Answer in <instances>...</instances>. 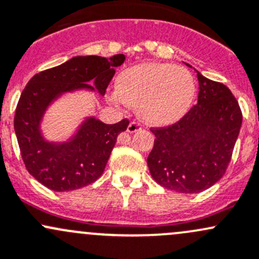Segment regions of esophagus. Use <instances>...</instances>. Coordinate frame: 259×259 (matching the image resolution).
Listing matches in <instances>:
<instances>
[{"mask_svg":"<svg viewBox=\"0 0 259 259\" xmlns=\"http://www.w3.org/2000/svg\"><path fill=\"white\" fill-rule=\"evenodd\" d=\"M141 129V125L139 124V122H137V121H132L129 124V126H127V132L129 133H137V132H139V130Z\"/></svg>","mask_w":259,"mask_h":259,"instance_id":"1","label":"esophagus"}]
</instances>
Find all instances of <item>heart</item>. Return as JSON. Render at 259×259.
Masks as SVG:
<instances>
[{"label": "heart", "instance_id": "heart-1", "mask_svg": "<svg viewBox=\"0 0 259 259\" xmlns=\"http://www.w3.org/2000/svg\"><path fill=\"white\" fill-rule=\"evenodd\" d=\"M194 97L195 83L186 69L159 63L127 68L119 75L118 88L109 93L111 103L138 108L139 115L152 125L180 120Z\"/></svg>", "mask_w": 259, "mask_h": 259}]
</instances>
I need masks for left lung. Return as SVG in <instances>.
I'll list each match as a JSON object with an SVG mask.
<instances>
[{
	"instance_id": "8db88e82",
	"label": "left lung",
	"mask_w": 259,
	"mask_h": 259,
	"mask_svg": "<svg viewBox=\"0 0 259 259\" xmlns=\"http://www.w3.org/2000/svg\"><path fill=\"white\" fill-rule=\"evenodd\" d=\"M197 78V104L175 124L150 129L152 179L182 194L207 190L225 175L242 125L241 108L230 89L198 72Z\"/></svg>"
}]
</instances>
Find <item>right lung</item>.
<instances>
[{
	"label": "right lung",
	"instance_id": "right-lung-1",
	"mask_svg": "<svg viewBox=\"0 0 259 259\" xmlns=\"http://www.w3.org/2000/svg\"><path fill=\"white\" fill-rule=\"evenodd\" d=\"M124 54L110 58L74 57L58 67L32 77L22 92L15 114V132L27 171L43 186L63 192L93 184L104 172L116 138L129 125L127 119L108 125L98 119L84 121L68 143L53 144L42 138L39 122L50 103L65 92L95 88L105 94L115 74L114 67L124 63Z\"/></svg>",
	"mask_w": 259,
	"mask_h": 259
}]
</instances>
